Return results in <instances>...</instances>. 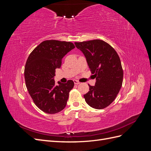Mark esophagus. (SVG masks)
Wrapping results in <instances>:
<instances>
[{
	"label": "esophagus",
	"instance_id": "esophagus-1",
	"mask_svg": "<svg viewBox=\"0 0 151 151\" xmlns=\"http://www.w3.org/2000/svg\"><path fill=\"white\" fill-rule=\"evenodd\" d=\"M73 81H74V83L75 84H80L79 82L78 81H77V80H75V79H74Z\"/></svg>",
	"mask_w": 151,
	"mask_h": 151
}]
</instances>
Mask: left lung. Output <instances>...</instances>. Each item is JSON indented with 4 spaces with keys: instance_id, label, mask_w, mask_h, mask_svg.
<instances>
[{
    "instance_id": "1",
    "label": "left lung",
    "mask_w": 151,
    "mask_h": 151,
    "mask_svg": "<svg viewBox=\"0 0 151 151\" xmlns=\"http://www.w3.org/2000/svg\"><path fill=\"white\" fill-rule=\"evenodd\" d=\"M76 47L83 53L91 73L96 78L94 86L84 95L86 102L95 109L108 106L122 88L123 72L118 53L103 40H94L76 42Z\"/></svg>"
}]
</instances>
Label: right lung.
Masks as SVG:
<instances>
[{
	"instance_id": "obj_1",
	"label": "right lung",
	"mask_w": 151,
	"mask_h": 151,
	"mask_svg": "<svg viewBox=\"0 0 151 151\" xmlns=\"http://www.w3.org/2000/svg\"><path fill=\"white\" fill-rule=\"evenodd\" d=\"M75 48L71 42L46 40L36 47L29 55L24 68L26 88L35 104L41 110L55 114L65 108L72 80L55 85V69L61 67L62 59Z\"/></svg>"
}]
</instances>
